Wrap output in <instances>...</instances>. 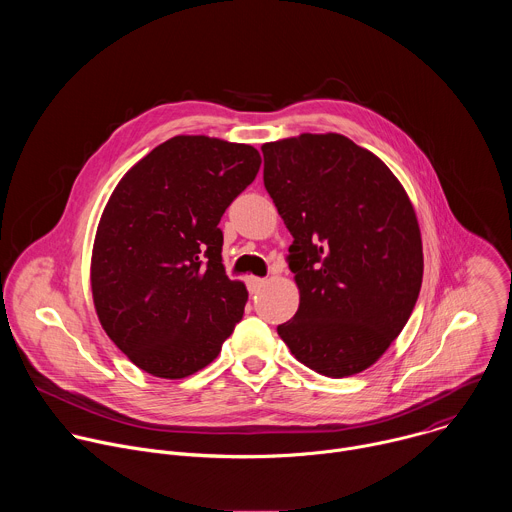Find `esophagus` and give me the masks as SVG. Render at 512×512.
<instances>
[{
	"label": "esophagus",
	"instance_id": "34e87169",
	"mask_svg": "<svg viewBox=\"0 0 512 512\" xmlns=\"http://www.w3.org/2000/svg\"><path fill=\"white\" fill-rule=\"evenodd\" d=\"M265 285V279L263 277H255V275H249L247 277V287L251 294H259V289Z\"/></svg>",
	"mask_w": 512,
	"mask_h": 512
}]
</instances>
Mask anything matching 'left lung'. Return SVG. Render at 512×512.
<instances>
[{"mask_svg": "<svg viewBox=\"0 0 512 512\" xmlns=\"http://www.w3.org/2000/svg\"><path fill=\"white\" fill-rule=\"evenodd\" d=\"M263 184L294 243L300 308L277 334L308 369L342 379L375 364L407 324L423 279L413 204L373 152L340 133L261 145Z\"/></svg>", "mask_w": 512, "mask_h": 512, "instance_id": "8db88e82", "label": "left lung"}]
</instances>
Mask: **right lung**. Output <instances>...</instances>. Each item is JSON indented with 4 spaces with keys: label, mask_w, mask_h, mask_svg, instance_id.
Here are the masks:
<instances>
[{
    "label": "right lung",
    "mask_w": 512,
    "mask_h": 512,
    "mask_svg": "<svg viewBox=\"0 0 512 512\" xmlns=\"http://www.w3.org/2000/svg\"><path fill=\"white\" fill-rule=\"evenodd\" d=\"M259 166L253 145L176 135L109 196L93 243V304L115 346L152 377L198 373L243 318L249 294L225 273L218 223Z\"/></svg>",
    "instance_id": "right-lung-1"
}]
</instances>
